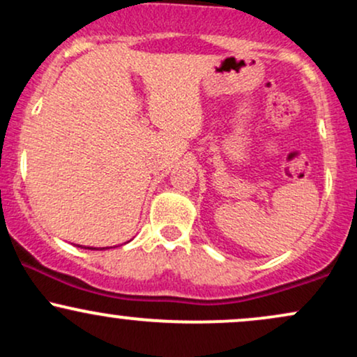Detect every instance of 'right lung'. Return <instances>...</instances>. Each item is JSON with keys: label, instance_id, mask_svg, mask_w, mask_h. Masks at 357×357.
I'll use <instances>...</instances> for the list:
<instances>
[{"label": "right lung", "instance_id": "right-lung-1", "mask_svg": "<svg viewBox=\"0 0 357 357\" xmlns=\"http://www.w3.org/2000/svg\"><path fill=\"white\" fill-rule=\"evenodd\" d=\"M87 248H90V247H87ZM90 250H93V248H90Z\"/></svg>", "mask_w": 357, "mask_h": 357}]
</instances>
